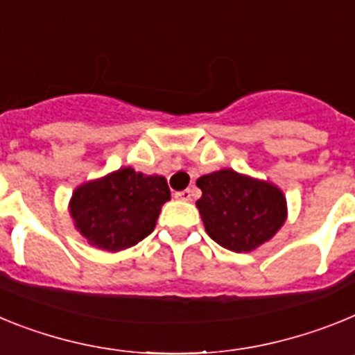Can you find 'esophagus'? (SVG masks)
I'll use <instances>...</instances> for the list:
<instances>
[{
    "instance_id": "obj_1",
    "label": "esophagus",
    "mask_w": 355,
    "mask_h": 355,
    "mask_svg": "<svg viewBox=\"0 0 355 355\" xmlns=\"http://www.w3.org/2000/svg\"><path fill=\"white\" fill-rule=\"evenodd\" d=\"M191 196H193V193H191V189L177 191V193H175V198H177V200H184V202H189Z\"/></svg>"
}]
</instances>
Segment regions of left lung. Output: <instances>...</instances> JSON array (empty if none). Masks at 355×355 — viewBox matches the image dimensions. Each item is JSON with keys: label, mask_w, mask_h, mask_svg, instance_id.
Listing matches in <instances>:
<instances>
[{"label": "left lung", "mask_w": 355, "mask_h": 355, "mask_svg": "<svg viewBox=\"0 0 355 355\" xmlns=\"http://www.w3.org/2000/svg\"><path fill=\"white\" fill-rule=\"evenodd\" d=\"M196 202L205 230L218 245L250 252L275 236L286 220V198L279 187L220 169L196 180Z\"/></svg>", "instance_id": "obj_1"}]
</instances>
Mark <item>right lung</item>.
<instances>
[{
  "label": "right lung",
  "mask_w": 355,
  "mask_h": 355,
  "mask_svg": "<svg viewBox=\"0 0 355 355\" xmlns=\"http://www.w3.org/2000/svg\"><path fill=\"white\" fill-rule=\"evenodd\" d=\"M171 198L164 177L121 168L73 193L69 212L92 246L118 252L137 245L155 229L160 207Z\"/></svg>",
  "instance_id": "1"
}]
</instances>
